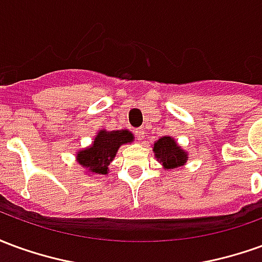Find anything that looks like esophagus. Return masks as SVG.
<instances>
[{
	"label": "esophagus",
	"instance_id": "1",
	"mask_svg": "<svg viewBox=\"0 0 262 262\" xmlns=\"http://www.w3.org/2000/svg\"><path fill=\"white\" fill-rule=\"evenodd\" d=\"M135 133H136L137 140H139V142H143V139H144V129H143V127H139V129L135 130Z\"/></svg>",
	"mask_w": 262,
	"mask_h": 262
}]
</instances>
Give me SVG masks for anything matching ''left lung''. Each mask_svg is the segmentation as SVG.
<instances>
[{
	"label": "left lung",
	"mask_w": 262,
	"mask_h": 262,
	"mask_svg": "<svg viewBox=\"0 0 262 262\" xmlns=\"http://www.w3.org/2000/svg\"><path fill=\"white\" fill-rule=\"evenodd\" d=\"M153 153L156 160L167 171H172L187 164L188 153L172 136H163L154 142Z\"/></svg>",
	"instance_id": "left-lung-1"
}]
</instances>
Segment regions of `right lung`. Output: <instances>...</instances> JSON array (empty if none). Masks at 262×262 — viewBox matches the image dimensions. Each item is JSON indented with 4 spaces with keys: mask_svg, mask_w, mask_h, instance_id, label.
Returning a JSON list of instances; mask_svg holds the SVG:
<instances>
[{
    "mask_svg": "<svg viewBox=\"0 0 262 262\" xmlns=\"http://www.w3.org/2000/svg\"><path fill=\"white\" fill-rule=\"evenodd\" d=\"M133 140L135 136L127 129L111 132L101 129L88 147L77 151L75 161L85 170L86 174L106 176L109 172V164L116 157L120 146L129 144Z\"/></svg>",
    "mask_w": 262,
    "mask_h": 262,
    "instance_id": "1",
    "label": "right lung"
}]
</instances>
